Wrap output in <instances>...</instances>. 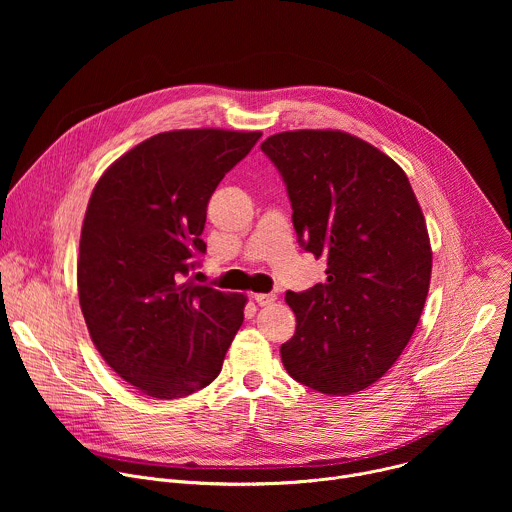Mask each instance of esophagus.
<instances>
[{
  "instance_id": "1",
  "label": "esophagus",
  "mask_w": 512,
  "mask_h": 512,
  "mask_svg": "<svg viewBox=\"0 0 512 512\" xmlns=\"http://www.w3.org/2000/svg\"><path fill=\"white\" fill-rule=\"evenodd\" d=\"M253 298H255V302H257L259 306H273L275 300H277L275 294H255Z\"/></svg>"
}]
</instances>
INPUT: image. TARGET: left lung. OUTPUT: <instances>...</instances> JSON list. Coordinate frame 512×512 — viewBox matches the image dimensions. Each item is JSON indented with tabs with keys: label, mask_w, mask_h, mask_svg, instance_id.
Listing matches in <instances>:
<instances>
[{
	"label": "left lung",
	"mask_w": 512,
	"mask_h": 512,
	"mask_svg": "<svg viewBox=\"0 0 512 512\" xmlns=\"http://www.w3.org/2000/svg\"><path fill=\"white\" fill-rule=\"evenodd\" d=\"M261 150L285 182L300 245L328 261L326 283L285 294L298 328L281 362L314 391L358 393L393 367L423 312V212L405 172L350 133L283 131Z\"/></svg>",
	"instance_id": "8db88e82"
}]
</instances>
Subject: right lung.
Here are the masks:
<instances>
[{
    "instance_id": "1",
    "label": "right lung",
    "mask_w": 512,
    "mask_h": 512,
    "mask_svg": "<svg viewBox=\"0 0 512 512\" xmlns=\"http://www.w3.org/2000/svg\"><path fill=\"white\" fill-rule=\"evenodd\" d=\"M261 131L158 133L99 178L85 214L79 302L97 350L139 393L186 397L210 385L243 324V294L184 281L218 182Z\"/></svg>"
}]
</instances>
